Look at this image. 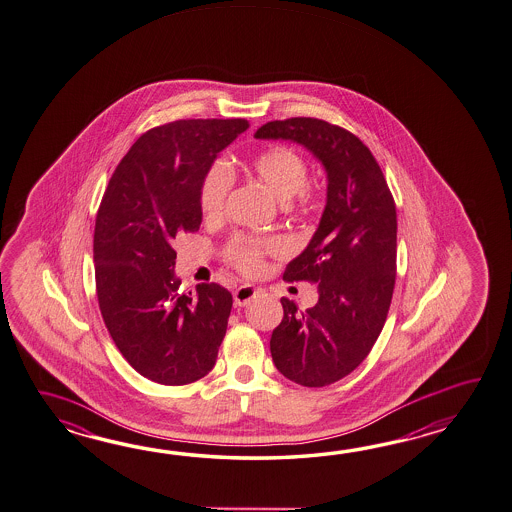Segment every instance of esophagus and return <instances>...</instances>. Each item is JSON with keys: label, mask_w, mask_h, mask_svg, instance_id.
I'll return each mask as SVG.
<instances>
[{"label": "esophagus", "mask_w": 512, "mask_h": 512, "mask_svg": "<svg viewBox=\"0 0 512 512\" xmlns=\"http://www.w3.org/2000/svg\"><path fill=\"white\" fill-rule=\"evenodd\" d=\"M259 294V290L251 284H240L239 288L233 292V299L237 307H246L253 297Z\"/></svg>", "instance_id": "34e87169"}]
</instances>
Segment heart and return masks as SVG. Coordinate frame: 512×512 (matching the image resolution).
Segmentation results:
<instances>
[{"instance_id": "heart-1", "label": "heart", "mask_w": 512, "mask_h": 512, "mask_svg": "<svg viewBox=\"0 0 512 512\" xmlns=\"http://www.w3.org/2000/svg\"><path fill=\"white\" fill-rule=\"evenodd\" d=\"M248 171L264 183L279 202H288L296 196L301 209L307 211L308 207H312V198L305 191L308 182L307 161L294 148L286 145L264 148L248 159ZM231 185L233 176L222 161L211 165L209 171L205 172L200 187V205L207 218L222 216ZM283 250V242L279 239L237 237L231 240L226 259L244 275H257L264 270L266 255Z\"/></svg>"}]
</instances>
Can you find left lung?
<instances>
[{
    "instance_id": "left-lung-1",
    "label": "left lung",
    "mask_w": 512,
    "mask_h": 512,
    "mask_svg": "<svg viewBox=\"0 0 512 512\" xmlns=\"http://www.w3.org/2000/svg\"><path fill=\"white\" fill-rule=\"evenodd\" d=\"M255 137L299 143L327 171L318 229L283 275L318 284V303L301 312L283 297L270 351L288 380L329 386L364 362L384 329L397 277L395 200L371 150L341 126L292 117L262 125Z\"/></svg>"
}]
</instances>
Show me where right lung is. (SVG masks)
<instances>
[{
  "label": "right lung",
  "mask_w": 512,
  "mask_h": 512,
  "mask_svg": "<svg viewBox=\"0 0 512 512\" xmlns=\"http://www.w3.org/2000/svg\"><path fill=\"white\" fill-rule=\"evenodd\" d=\"M250 123L182 119L150 128L117 165L97 211L93 261L104 325L139 375L185 386L215 367L233 297L202 283L180 294L172 240L202 224L200 187Z\"/></svg>",
  "instance_id": "obj_1"
}]
</instances>
